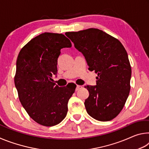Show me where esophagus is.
<instances>
[{
    "label": "esophagus",
    "instance_id": "esophagus-1",
    "mask_svg": "<svg viewBox=\"0 0 149 149\" xmlns=\"http://www.w3.org/2000/svg\"><path fill=\"white\" fill-rule=\"evenodd\" d=\"M82 87H83L82 85H77V87H76V91L79 90L80 89H81Z\"/></svg>",
    "mask_w": 149,
    "mask_h": 149
}]
</instances>
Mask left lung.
Segmentation results:
<instances>
[{
  "mask_svg": "<svg viewBox=\"0 0 149 149\" xmlns=\"http://www.w3.org/2000/svg\"><path fill=\"white\" fill-rule=\"evenodd\" d=\"M65 35L84 54L89 70L98 75L97 85L85 87L89 93L84 103L87 113L102 122L114 119L123 109L130 91L132 68L124 47L99 29Z\"/></svg>",
  "mask_w": 149,
  "mask_h": 149,
  "instance_id": "left-lung-1",
  "label": "left lung"
}]
</instances>
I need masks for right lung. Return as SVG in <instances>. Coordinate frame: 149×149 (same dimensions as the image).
Segmentation results:
<instances>
[{"instance_id": "1", "label": "right lung", "mask_w": 149, "mask_h": 149, "mask_svg": "<svg viewBox=\"0 0 149 149\" xmlns=\"http://www.w3.org/2000/svg\"><path fill=\"white\" fill-rule=\"evenodd\" d=\"M72 43L63 34L44 33L20 50L16 61L15 86L19 101L35 122L54 126L66 116L68 102L76 85L64 87L50 81L57 74V60L63 48Z\"/></svg>"}]
</instances>
